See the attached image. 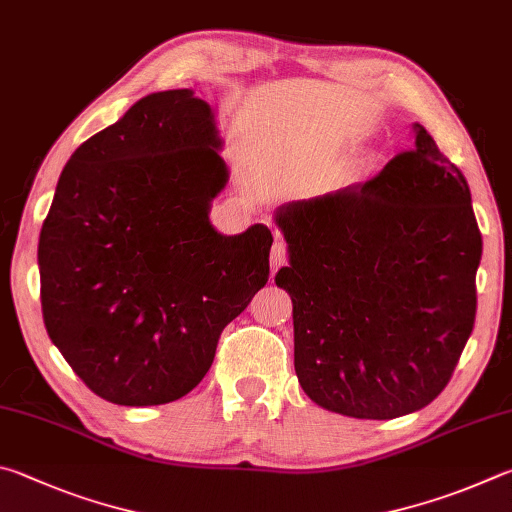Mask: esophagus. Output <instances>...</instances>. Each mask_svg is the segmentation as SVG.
<instances>
[{
	"instance_id": "34e87169",
	"label": "esophagus",
	"mask_w": 512,
	"mask_h": 512,
	"mask_svg": "<svg viewBox=\"0 0 512 512\" xmlns=\"http://www.w3.org/2000/svg\"><path fill=\"white\" fill-rule=\"evenodd\" d=\"M270 261H272V270H279L281 265L288 263V245H285L283 240L276 238V242H274V245H272Z\"/></svg>"
}]
</instances>
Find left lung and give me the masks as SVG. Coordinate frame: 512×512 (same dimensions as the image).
Instances as JSON below:
<instances>
[{"label": "left lung", "mask_w": 512, "mask_h": 512, "mask_svg": "<svg viewBox=\"0 0 512 512\" xmlns=\"http://www.w3.org/2000/svg\"><path fill=\"white\" fill-rule=\"evenodd\" d=\"M364 184L276 213L290 249L294 371L335 414L389 420L427 407L477 315L481 231L470 186L423 125Z\"/></svg>", "instance_id": "1"}]
</instances>
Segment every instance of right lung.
I'll return each mask as SVG.
<instances>
[{"mask_svg":"<svg viewBox=\"0 0 512 512\" xmlns=\"http://www.w3.org/2000/svg\"><path fill=\"white\" fill-rule=\"evenodd\" d=\"M211 105L148 94L78 146L38 245L51 342L96 396L166 405L202 382L224 326L270 279L272 231L222 236L227 166Z\"/></svg>","mask_w":512,"mask_h":512,"instance_id":"obj_1","label":"right lung"}]
</instances>
